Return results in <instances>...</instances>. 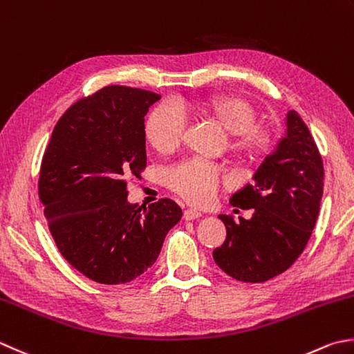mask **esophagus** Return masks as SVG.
Here are the masks:
<instances>
[{
  "label": "esophagus",
  "mask_w": 354,
  "mask_h": 354,
  "mask_svg": "<svg viewBox=\"0 0 354 354\" xmlns=\"http://www.w3.org/2000/svg\"><path fill=\"white\" fill-rule=\"evenodd\" d=\"M201 216H203V213L198 212V210H193V209L184 210V214H183V218H184L185 221H195V219H198V218H201Z\"/></svg>",
  "instance_id": "1"
}]
</instances>
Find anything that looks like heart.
<instances>
[{"label": "heart", "instance_id": "heart-1", "mask_svg": "<svg viewBox=\"0 0 354 354\" xmlns=\"http://www.w3.org/2000/svg\"><path fill=\"white\" fill-rule=\"evenodd\" d=\"M193 110L213 118L232 135V147L245 153H259L268 147V131L256 124V110L250 101L236 95H218L185 106L175 101L159 104L145 121V138L155 150L169 153L175 150L187 129V113ZM224 171L216 164L190 159L165 173V183L192 204L204 205L216 195Z\"/></svg>", "mask_w": 354, "mask_h": 354}]
</instances>
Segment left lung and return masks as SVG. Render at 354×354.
<instances>
[{"label":"left lung","instance_id":"8db88e82","mask_svg":"<svg viewBox=\"0 0 354 354\" xmlns=\"http://www.w3.org/2000/svg\"><path fill=\"white\" fill-rule=\"evenodd\" d=\"M286 136L253 175V184L234 193L230 204L254 209L252 219L219 214L227 228L214 248L219 268L242 282H264L286 272L306 248L324 193V165L306 122L295 110L286 118Z\"/></svg>","mask_w":354,"mask_h":354}]
</instances>
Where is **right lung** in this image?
<instances>
[{
    "instance_id": "add662e5",
    "label": "right lung",
    "mask_w": 354,
    "mask_h": 354,
    "mask_svg": "<svg viewBox=\"0 0 354 354\" xmlns=\"http://www.w3.org/2000/svg\"><path fill=\"white\" fill-rule=\"evenodd\" d=\"M161 96L107 86L80 100L52 131L39 171L44 216L66 261L88 279L126 283L155 264L183 210L164 198L141 210L127 181L147 165L144 116Z\"/></svg>"
}]
</instances>
